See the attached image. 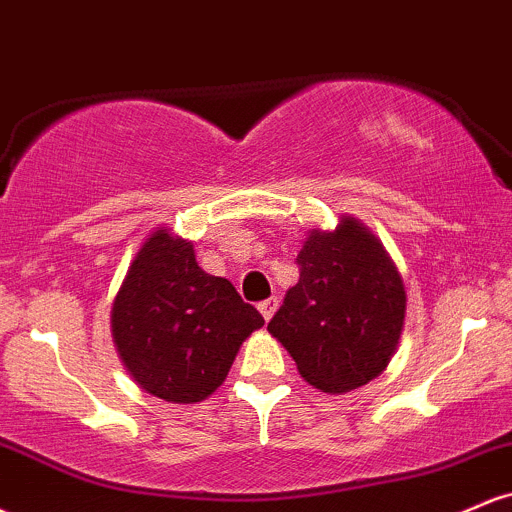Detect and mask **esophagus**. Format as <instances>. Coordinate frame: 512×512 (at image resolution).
Listing matches in <instances>:
<instances>
[{
    "label": "esophagus",
    "mask_w": 512,
    "mask_h": 512,
    "mask_svg": "<svg viewBox=\"0 0 512 512\" xmlns=\"http://www.w3.org/2000/svg\"><path fill=\"white\" fill-rule=\"evenodd\" d=\"M276 308H279V298L276 296H272V298H267V301H262L260 303V313H262V317L264 320H272V315L276 313Z\"/></svg>",
    "instance_id": "esophagus-1"
}]
</instances>
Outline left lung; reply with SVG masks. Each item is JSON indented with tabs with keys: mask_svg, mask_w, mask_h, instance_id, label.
<instances>
[{
	"mask_svg": "<svg viewBox=\"0 0 512 512\" xmlns=\"http://www.w3.org/2000/svg\"><path fill=\"white\" fill-rule=\"evenodd\" d=\"M296 262L301 279L286 291L269 334L317 390L349 392L378 378L407 313L402 276L383 243L342 216L334 231H310Z\"/></svg>",
	"mask_w": 512,
	"mask_h": 512,
	"instance_id": "obj_1",
	"label": "left lung"
}]
</instances>
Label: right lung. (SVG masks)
I'll return each mask as SVG.
<instances>
[{
  "label": "right lung",
  "instance_id": "1",
  "mask_svg": "<svg viewBox=\"0 0 512 512\" xmlns=\"http://www.w3.org/2000/svg\"><path fill=\"white\" fill-rule=\"evenodd\" d=\"M110 322L134 383L173 404L207 399L264 325L236 286L204 272L192 243L168 228L151 233L129 264Z\"/></svg>",
  "mask_w": 512,
  "mask_h": 512
}]
</instances>
